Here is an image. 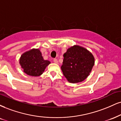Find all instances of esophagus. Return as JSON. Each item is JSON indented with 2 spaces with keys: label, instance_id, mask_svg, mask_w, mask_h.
<instances>
[{
  "label": "esophagus",
  "instance_id": "obj_1",
  "mask_svg": "<svg viewBox=\"0 0 121 121\" xmlns=\"http://www.w3.org/2000/svg\"><path fill=\"white\" fill-rule=\"evenodd\" d=\"M53 62H54L55 64H58V63H59V62H58V60L56 59H53Z\"/></svg>",
  "mask_w": 121,
  "mask_h": 121
}]
</instances>
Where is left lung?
I'll list each match as a JSON object with an SVG mask.
<instances>
[{
	"label": "left lung",
	"instance_id": "8db88e82",
	"mask_svg": "<svg viewBox=\"0 0 121 121\" xmlns=\"http://www.w3.org/2000/svg\"><path fill=\"white\" fill-rule=\"evenodd\" d=\"M94 63V57L91 52L82 47L74 46L64 54L61 68L67 80L75 83L82 82L90 75Z\"/></svg>",
	"mask_w": 121,
	"mask_h": 121
}]
</instances>
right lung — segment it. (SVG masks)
<instances>
[{
  "label": "right lung",
  "mask_w": 121,
  "mask_h": 121,
  "mask_svg": "<svg viewBox=\"0 0 121 121\" xmlns=\"http://www.w3.org/2000/svg\"><path fill=\"white\" fill-rule=\"evenodd\" d=\"M20 64L26 74L38 77L42 74L50 62L43 59L39 49H33L21 55Z\"/></svg>",
  "instance_id": "obj_1"
}]
</instances>
